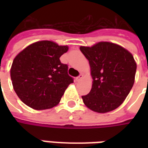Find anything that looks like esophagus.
Listing matches in <instances>:
<instances>
[{
	"mask_svg": "<svg viewBox=\"0 0 148 148\" xmlns=\"http://www.w3.org/2000/svg\"><path fill=\"white\" fill-rule=\"evenodd\" d=\"M82 77H83V74H79V76H77V77H76V81H77V82H79V81L81 80V79H82Z\"/></svg>",
	"mask_w": 148,
	"mask_h": 148,
	"instance_id": "1",
	"label": "esophagus"
}]
</instances>
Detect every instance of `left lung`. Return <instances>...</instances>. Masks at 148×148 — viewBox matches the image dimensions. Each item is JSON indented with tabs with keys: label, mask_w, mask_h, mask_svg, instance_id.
<instances>
[{
	"label": "left lung",
	"mask_w": 148,
	"mask_h": 148,
	"mask_svg": "<svg viewBox=\"0 0 148 148\" xmlns=\"http://www.w3.org/2000/svg\"><path fill=\"white\" fill-rule=\"evenodd\" d=\"M80 50L89 60L93 77L90 92L82 97L84 104L100 113L114 110L133 86L136 71L133 56L124 47L109 42L80 47Z\"/></svg>",
	"instance_id": "1"
}]
</instances>
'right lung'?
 <instances>
[{
    "label": "right lung",
    "instance_id": "add662e5",
    "mask_svg": "<svg viewBox=\"0 0 148 148\" xmlns=\"http://www.w3.org/2000/svg\"><path fill=\"white\" fill-rule=\"evenodd\" d=\"M67 51V46L43 40L16 56L10 75L15 92L25 105L42 110L59 103L68 86L74 82L68 74V66L59 59Z\"/></svg>",
    "mask_w": 148,
    "mask_h": 148
}]
</instances>
